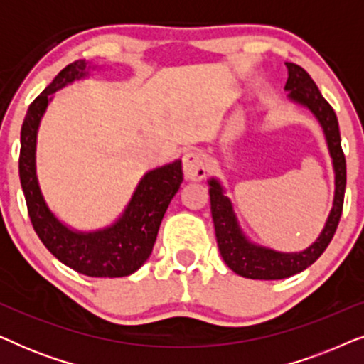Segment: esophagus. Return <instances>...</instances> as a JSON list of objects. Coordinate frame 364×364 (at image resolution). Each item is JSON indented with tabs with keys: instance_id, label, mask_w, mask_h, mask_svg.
Masks as SVG:
<instances>
[{
	"instance_id": "34e87169",
	"label": "esophagus",
	"mask_w": 364,
	"mask_h": 364,
	"mask_svg": "<svg viewBox=\"0 0 364 364\" xmlns=\"http://www.w3.org/2000/svg\"><path fill=\"white\" fill-rule=\"evenodd\" d=\"M182 167L187 181H202L207 176L205 159L198 151H187L183 154Z\"/></svg>"
}]
</instances>
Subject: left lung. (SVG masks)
<instances>
[{
  "label": "left lung",
  "mask_w": 364,
  "mask_h": 364,
  "mask_svg": "<svg viewBox=\"0 0 364 364\" xmlns=\"http://www.w3.org/2000/svg\"><path fill=\"white\" fill-rule=\"evenodd\" d=\"M287 68L288 79L285 89L290 91V97L295 102H300L310 109L325 131L336 173L335 202H333L331 213L321 235L311 247L300 253H280L268 250V248L255 247L242 235L235 215L232 212L230 202L223 196L220 183L212 178L208 182L210 183L208 193H210V210L218 250H220L223 262L227 263L230 270L238 273L240 277L253 278V280H280V278L300 273L311 263H315L335 235L341 218L343 202H345L346 159L341 149L340 126H338L336 114L326 99L321 96L320 89L316 87L315 81L305 69L293 63H287Z\"/></svg>",
  "instance_id": "obj_1"
}]
</instances>
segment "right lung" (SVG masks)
<instances>
[{"mask_svg":"<svg viewBox=\"0 0 364 364\" xmlns=\"http://www.w3.org/2000/svg\"><path fill=\"white\" fill-rule=\"evenodd\" d=\"M86 61L68 64L29 104L21 127L19 181L34 232L59 262L86 277H127L151 255L164 213L182 183V162L176 161L146 173L124 215L106 230L77 233L59 223L44 203L38 186L34 168L36 134L51 94L82 77Z\"/></svg>","mask_w":364,"mask_h":364,"instance_id":"obj_1","label":"right lung"}]
</instances>
